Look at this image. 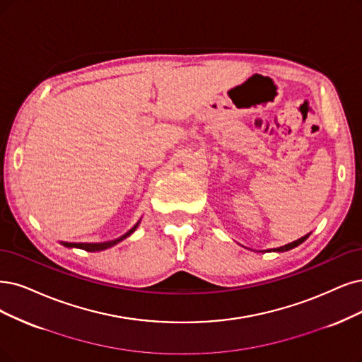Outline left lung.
<instances>
[{"label":"left lung","instance_id":"left-lung-1","mask_svg":"<svg viewBox=\"0 0 362 362\" xmlns=\"http://www.w3.org/2000/svg\"><path fill=\"white\" fill-rule=\"evenodd\" d=\"M310 234H305L304 237H301V238H298V240H296V242H292V243H288V245H285V246H280V247H276V249H269V250H265V252H286V250H291V249H293V247H297V246H300L304 240L309 237Z\"/></svg>","mask_w":362,"mask_h":362}]
</instances>
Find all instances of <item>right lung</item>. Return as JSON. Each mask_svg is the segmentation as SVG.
<instances>
[{
	"label": "right lung",
	"mask_w": 362,
	"mask_h": 362,
	"mask_svg": "<svg viewBox=\"0 0 362 362\" xmlns=\"http://www.w3.org/2000/svg\"><path fill=\"white\" fill-rule=\"evenodd\" d=\"M139 223H140V221H139L136 225H134L128 233H125L124 235H120V237L116 238V240H110V242H104V243H66V242H62V245H64L65 247H77V249H83V250H86V252H100V250H105V249H109V247L117 245L119 242H122L124 238L129 237L134 231L137 230Z\"/></svg>",
	"instance_id": "add662e5"
}]
</instances>
